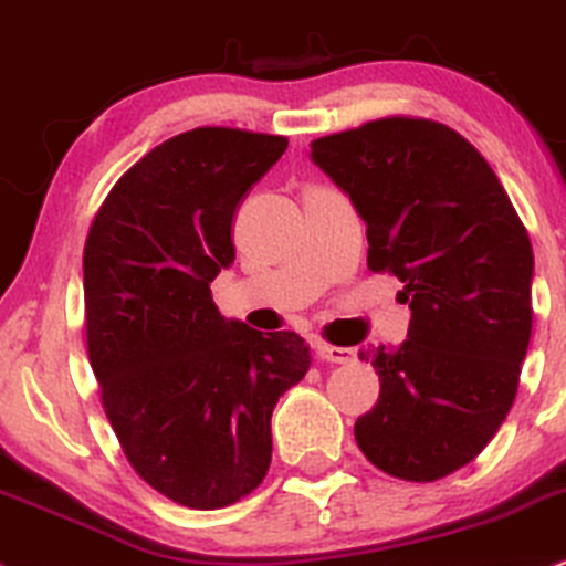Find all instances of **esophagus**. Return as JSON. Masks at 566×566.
I'll return each mask as SVG.
<instances>
[{
	"label": "esophagus",
	"instance_id": "obj_1",
	"mask_svg": "<svg viewBox=\"0 0 566 566\" xmlns=\"http://www.w3.org/2000/svg\"><path fill=\"white\" fill-rule=\"evenodd\" d=\"M315 355H317V360H325V363H352L355 360V352L347 347H334V344H317Z\"/></svg>",
	"mask_w": 566,
	"mask_h": 566
}]
</instances>
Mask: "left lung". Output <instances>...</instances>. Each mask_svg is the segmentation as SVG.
I'll use <instances>...</instances> for the list:
<instances>
[{
	"mask_svg": "<svg viewBox=\"0 0 566 566\" xmlns=\"http://www.w3.org/2000/svg\"><path fill=\"white\" fill-rule=\"evenodd\" d=\"M368 224V268L400 277V347L360 352L381 391L355 440L376 469L434 482L488 448L533 334V245L501 179L455 129L389 116L310 145Z\"/></svg>",
	"mask_w": 566,
	"mask_h": 566,
	"instance_id": "obj_1",
	"label": "left lung"
}]
</instances>
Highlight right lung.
<instances>
[{
	"mask_svg": "<svg viewBox=\"0 0 566 566\" xmlns=\"http://www.w3.org/2000/svg\"><path fill=\"white\" fill-rule=\"evenodd\" d=\"M289 148L281 135L198 126L113 185L84 245L86 352L126 461L188 509L262 484L270 418L310 370L294 331L224 321L211 281L235 259L232 217Z\"/></svg>",
	"mask_w": 566,
	"mask_h": 566,
	"instance_id": "add662e5",
	"label": "right lung"
}]
</instances>
